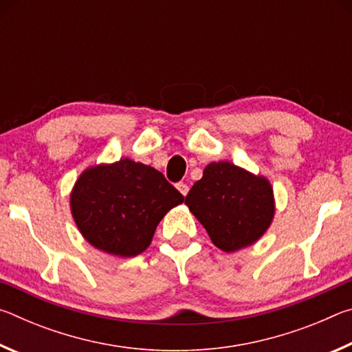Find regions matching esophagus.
<instances>
[{
  "label": "esophagus",
  "instance_id": "34e87169",
  "mask_svg": "<svg viewBox=\"0 0 352 352\" xmlns=\"http://www.w3.org/2000/svg\"><path fill=\"white\" fill-rule=\"evenodd\" d=\"M175 186H177V189H178V190H180V192H182L183 195H186V194H188V190H189V186H188V184H186V183H184V182H178V183L175 184Z\"/></svg>",
  "mask_w": 352,
  "mask_h": 352
}]
</instances>
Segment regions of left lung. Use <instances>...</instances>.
Masks as SVG:
<instances>
[{"instance_id": "8db88e82", "label": "left lung", "mask_w": 352, "mask_h": 352, "mask_svg": "<svg viewBox=\"0 0 352 352\" xmlns=\"http://www.w3.org/2000/svg\"><path fill=\"white\" fill-rule=\"evenodd\" d=\"M184 204L214 245L228 253L258 241L275 212L270 183L228 162L208 164Z\"/></svg>"}]
</instances>
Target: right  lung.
<instances>
[{
	"label": "right lung",
	"instance_id": "right-lung-1",
	"mask_svg": "<svg viewBox=\"0 0 352 352\" xmlns=\"http://www.w3.org/2000/svg\"><path fill=\"white\" fill-rule=\"evenodd\" d=\"M183 200L162 172L124 158L83 172L71 194V211L93 247L132 258L144 252L160 220Z\"/></svg>",
	"mask_w": 352,
	"mask_h": 352
}]
</instances>
